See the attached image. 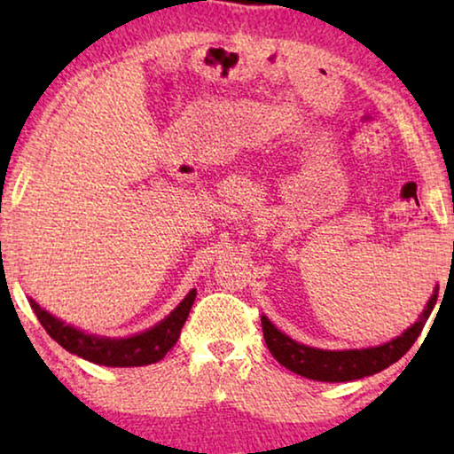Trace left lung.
Segmentation results:
<instances>
[{
	"mask_svg": "<svg viewBox=\"0 0 454 454\" xmlns=\"http://www.w3.org/2000/svg\"><path fill=\"white\" fill-rule=\"evenodd\" d=\"M438 300V289H434V295L427 301L424 314L419 316L418 322L407 328L401 337H396L388 343L368 347V349H345V351H326L316 349V347H308L297 343V340L289 339L283 334L272 322L262 316V333L264 340L272 357L285 368L300 374L309 380L320 382H349L359 380L364 376L378 374V372L387 370L388 365L405 356L411 349V345L418 340L419 333L424 331L426 320L430 318L434 303Z\"/></svg>",
	"mask_w": 454,
	"mask_h": 454,
	"instance_id": "obj_1",
	"label": "left lung"
}]
</instances>
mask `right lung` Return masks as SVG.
<instances>
[{"label":"right lung","instance_id":"obj_1","mask_svg":"<svg viewBox=\"0 0 454 454\" xmlns=\"http://www.w3.org/2000/svg\"><path fill=\"white\" fill-rule=\"evenodd\" d=\"M194 300L196 289H192L184 297V301L165 320H160L157 326L128 339L86 334L84 331H78V328L55 318V316L49 314L47 309H43L35 300H30V308L35 309L36 318H39L49 337L58 340L66 351H70L82 359H89L92 364L107 365V368H136V365L157 364L159 359L167 356V351H171V347L177 343L185 320H188L190 308Z\"/></svg>","mask_w":454,"mask_h":454}]
</instances>
